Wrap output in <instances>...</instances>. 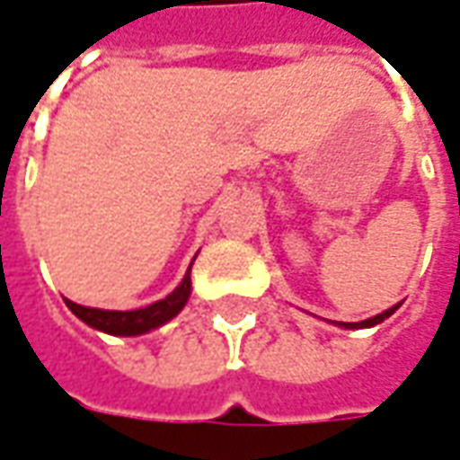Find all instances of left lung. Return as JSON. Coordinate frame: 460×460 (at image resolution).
<instances>
[{
  "label": "left lung",
  "instance_id": "obj_1",
  "mask_svg": "<svg viewBox=\"0 0 460 460\" xmlns=\"http://www.w3.org/2000/svg\"><path fill=\"white\" fill-rule=\"evenodd\" d=\"M399 309V305L392 309H386V312H381V314H376V317H371V319H364V322H340L341 327H347V329H361V327H374V324H379V322H384L386 317H392L394 312Z\"/></svg>",
  "mask_w": 460,
  "mask_h": 460
}]
</instances>
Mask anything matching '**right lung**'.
I'll list each match as a JSON object with an SVG mask.
<instances>
[{"label": "right lung", "mask_w": 460, "mask_h": 460, "mask_svg": "<svg viewBox=\"0 0 460 460\" xmlns=\"http://www.w3.org/2000/svg\"><path fill=\"white\" fill-rule=\"evenodd\" d=\"M190 297V270L183 277V282L172 289L165 299H158L148 307L131 309V312H111V309H93L81 307L76 302L66 299V307L89 327L106 332V334H120V337H136V334H146L151 329L161 327L168 319H172L181 309L185 307V302Z\"/></svg>", "instance_id": "right-lung-1"}]
</instances>
